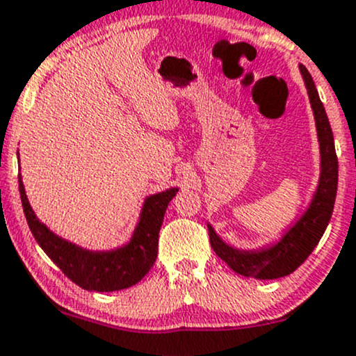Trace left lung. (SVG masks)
Returning <instances> with one entry per match:
<instances>
[{
    "instance_id": "1",
    "label": "left lung",
    "mask_w": 356,
    "mask_h": 356,
    "mask_svg": "<svg viewBox=\"0 0 356 356\" xmlns=\"http://www.w3.org/2000/svg\"><path fill=\"white\" fill-rule=\"evenodd\" d=\"M300 72L305 80L307 92H309L310 104L314 109L318 145H321V178H318L317 192L305 214L273 247L260 248V250H236L226 245L216 234L212 226L207 225L209 240L216 255L225 260L234 273L241 276L257 277V280H277V277L291 274L312 254L331 221L336 192H338V157H336L334 137H332L324 104L318 99L309 70L300 65Z\"/></svg>"
}]
</instances>
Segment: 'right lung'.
I'll return each instance as SVG.
<instances>
[{
	"mask_svg": "<svg viewBox=\"0 0 356 356\" xmlns=\"http://www.w3.org/2000/svg\"><path fill=\"white\" fill-rule=\"evenodd\" d=\"M18 188L25 219L35 241L68 280L87 291H118L130 288L149 273L157 257V240L164 212L178 192V188H170L145 199L140 221L130 243L116 250L92 252L49 232L32 211L22 178H18Z\"/></svg>",
	"mask_w": 356,
	"mask_h": 356,
	"instance_id": "add662e5",
	"label": "right lung"
}]
</instances>
